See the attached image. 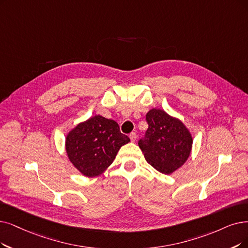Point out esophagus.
I'll return each instance as SVG.
<instances>
[{
	"label": "esophagus",
	"mask_w": 248,
	"mask_h": 248,
	"mask_svg": "<svg viewBox=\"0 0 248 248\" xmlns=\"http://www.w3.org/2000/svg\"><path fill=\"white\" fill-rule=\"evenodd\" d=\"M129 137H130V140H131L132 142H135V140H136V133H135V132L130 133Z\"/></svg>",
	"instance_id": "esophagus-1"
}]
</instances>
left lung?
Segmentation results:
<instances>
[{
	"label": "left lung",
	"instance_id": "8db88e82",
	"mask_svg": "<svg viewBox=\"0 0 248 248\" xmlns=\"http://www.w3.org/2000/svg\"><path fill=\"white\" fill-rule=\"evenodd\" d=\"M146 140L138 142L146 162L166 175L181 168L190 156L193 137L186 125L161 108H152L145 116Z\"/></svg>",
	"mask_w": 248,
	"mask_h": 248
}]
</instances>
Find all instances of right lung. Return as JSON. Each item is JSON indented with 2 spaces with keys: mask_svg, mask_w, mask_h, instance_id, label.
<instances>
[{
  "mask_svg": "<svg viewBox=\"0 0 248 248\" xmlns=\"http://www.w3.org/2000/svg\"><path fill=\"white\" fill-rule=\"evenodd\" d=\"M129 141L116 121L94 115L67 133L65 150L75 169L92 178L103 174L114 162L119 150Z\"/></svg>",
  "mask_w": 248,
  "mask_h": 248,
  "instance_id": "right-lung-1",
  "label": "right lung"
}]
</instances>
